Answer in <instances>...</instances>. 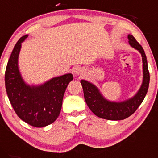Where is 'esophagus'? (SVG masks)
Returning a JSON list of instances; mask_svg holds the SVG:
<instances>
[{
	"label": "esophagus",
	"mask_w": 158,
	"mask_h": 158,
	"mask_svg": "<svg viewBox=\"0 0 158 158\" xmlns=\"http://www.w3.org/2000/svg\"><path fill=\"white\" fill-rule=\"evenodd\" d=\"M74 73H75L77 75H79V74H81L82 73H84V69L82 68H77L75 69L74 70Z\"/></svg>",
	"instance_id": "obj_1"
}]
</instances>
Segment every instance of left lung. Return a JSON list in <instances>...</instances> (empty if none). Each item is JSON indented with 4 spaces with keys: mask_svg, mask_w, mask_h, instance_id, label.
<instances>
[{
    "mask_svg": "<svg viewBox=\"0 0 158 158\" xmlns=\"http://www.w3.org/2000/svg\"><path fill=\"white\" fill-rule=\"evenodd\" d=\"M129 44L141 53L143 63V81L138 93L129 100L123 102H110L107 101L99 93L96 86L88 81H81L84 89V98L89 108L95 116L107 120L125 119L136 110L144 100L149 85L150 74L145 51L132 35H128Z\"/></svg>",
    "mask_w": 158,
    "mask_h": 158,
    "instance_id": "8db88e82",
    "label": "left lung"
}]
</instances>
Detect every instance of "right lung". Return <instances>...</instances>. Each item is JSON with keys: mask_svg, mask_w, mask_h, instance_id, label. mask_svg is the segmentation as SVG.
I'll return each instance as SVG.
<instances>
[{"mask_svg": "<svg viewBox=\"0 0 158 158\" xmlns=\"http://www.w3.org/2000/svg\"><path fill=\"white\" fill-rule=\"evenodd\" d=\"M27 36H22L12 50L5 72V86L17 116L31 126L42 127L52 124L59 116L63 95L73 75L54 77L40 86L24 84L19 73L18 57L22 42Z\"/></svg>", "mask_w": 158, "mask_h": 158, "instance_id": "1", "label": "right lung"}]
</instances>
